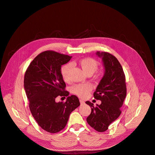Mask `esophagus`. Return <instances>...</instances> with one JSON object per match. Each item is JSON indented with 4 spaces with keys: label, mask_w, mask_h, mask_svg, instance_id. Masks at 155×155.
Masks as SVG:
<instances>
[{
    "label": "esophagus",
    "mask_w": 155,
    "mask_h": 155,
    "mask_svg": "<svg viewBox=\"0 0 155 155\" xmlns=\"http://www.w3.org/2000/svg\"><path fill=\"white\" fill-rule=\"evenodd\" d=\"M79 102H80L81 104H85V101H83V100H81V99L79 100Z\"/></svg>",
    "instance_id": "esophagus-1"
}]
</instances>
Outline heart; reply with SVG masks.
<instances>
[{
    "label": "heart",
    "mask_w": 155,
    "mask_h": 155,
    "mask_svg": "<svg viewBox=\"0 0 155 155\" xmlns=\"http://www.w3.org/2000/svg\"><path fill=\"white\" fill-rule=\"evenodd\" d=\"M79 65L83 72L87 74L94 73L98 68V63L97 61L91 58H85L79 61ZM72 66L70 63L66 64L62 66L61 73L64 81H68L70 79V72ZM92 87L89 84H79L74 86L72 88V91L74 94L79 97L84 98L91 91Z\"/></svg>",
    "instance_id": "obj_1"
}]
</instances>
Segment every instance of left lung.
<instances>
[{
	"mask_svg": "<svg viewBox=\"0 0 155 155\" xmlns=\"http://www.w3.org/2000/svg\"><path fill=\"white\" fill-rule=\"evenodd\" d=\"M96 54L102 58L104 74L93 95L102 102L96 106L89 101L85 102L91 108L87 122L102 132L107 130L109 125L120 115V108L126 97L127 87L123 70L117 58L107 52L97 51Z\"/></svg>",
	"mask_w": 155,
	"mask_h": 155,
	"instance_id": "obj_1",
	"label": "left lung"
}]
</instances>
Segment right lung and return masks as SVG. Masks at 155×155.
<instances>
[{"instance_id": "1", "label": "right lung", "mask_w": 155, "mask_h": 155, "mask_svg": "<svg viewBox=\"0 0 155 155\" xmlns=\"http://www.w3.org/2000/svg\"><path fill=\"white\" fill-rule=\"evenodd\" d=\"M71 58L53 51H44L31 62L25 74L24 89L31 114L38 124L50 133L63 129L71 112L80 105L75 95L68 97L65 103L55 101L58 95H69L64 91L61 70Z\"/></svg>"}]
</instances>
